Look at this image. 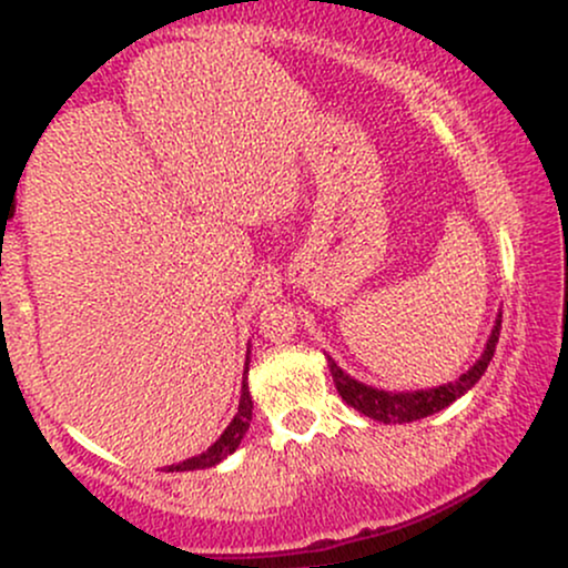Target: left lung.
Returning <instances> with one entry per match:
<instances>
[{
    "label": "left lung",
    "mask_w": 568,
    "mask_h": 568,
    "mask_svg": "<svg viewBox=\"0 0 568 568\" xmlns=\"http://www.w3.org/2000/svg\"><path fill=\"white\" fill-rule=\"evenodd\" d=\"M499 328H501V312L497 315V321H494V328L491 334H488V342L484 352H480V357L459 376V379L440 384V387H433V389H414V393H389V389H376L371 387V384H363L352 379L349 374H344L331 355L325 357H328V368L336 382L338 395H342V400L347 403V406L361 410L363 416H371V419L384 422V425H403V422H416V419H425V416L438 414V410L452 406L456 397H462L467 389H473L480 376L486 374L488 363H491L494 349H497V342H499Z\"/></svg>",
    "instance_id": "8db88e82"
}]
</instances>
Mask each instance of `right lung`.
Masks as SVG:
<instances>
[{"label":"right lung","instance_id":"right-lung-1","mask_svg":"<svg viewBox=\"0 0 568 568\" xmlns=\"http://www.w3.org/2000/svg\"><path fill=\"white\" fill-rule=\"evenodd\" d=\"M247 355H251V349H247ZM247 363L245 361V371H243V389H240V406H237V414H234V419L226 425L224 433L219 435V440L213 443L207 452H202L197 456H192V459L186 462H179V465H171L168 467V473H186V470H207V467H216L219 462H224L226 456L237 452V446L243 443L247 427H251V416H253V397H251V389H247Z\"/></svg>","mask_w":568,"mask_h":568}]
</instances>
